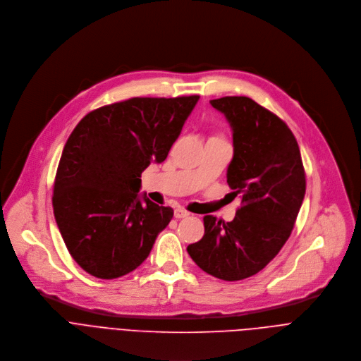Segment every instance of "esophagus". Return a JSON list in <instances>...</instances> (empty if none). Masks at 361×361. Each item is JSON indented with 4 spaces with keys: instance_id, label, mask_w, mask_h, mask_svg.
Returning a JSON list of instances; mask_svg holds the SVG:
<instances>
[{
    "instance_id": "obj_1",
    "label": "esophagus",
    "mask_w": 361,
    "mask_h": 361,
    "mask_svg": "<svg viewBox=\"0 0 361 361\" xmlns=\"http://www.w3.org/2000/svg\"><path fill=\"white\" fill-rule=\"evenodd\" d=\"M186 216H189V212L183 207H176L175 209V218L176 219H182V218H186Z\"/></svg>"
}]
</instances>
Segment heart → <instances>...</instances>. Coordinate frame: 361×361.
<instances>
[{"mask_svg": "<svg viewBox=\"0 0 361 361\" xmlns=\"http://www.w3.org/2000/svg\"><path fill=\"white\" fill-rule=\"evenodd\" d=\"M218 136H219V137H222V136H221V135H218Z\"/></svg>", "mask_w": 361, "mask_h": 361, "instance_id": "heart-1", "label": "heart"}]
</instances>
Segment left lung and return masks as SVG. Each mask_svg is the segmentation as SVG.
Wrapping results in <instances>:
<instances>
[{"instance_id":"1","label":"left lung","mask_w":361,"mask_h":361,"mask_svg":"<svg viewBox=\"0 0 361 361\" xmlns=\"http://www.w3.org/2000/svg\"><path fill=\"white\" fill-rule=\"evenodd\" d=\"M233 129L228 185L242 202L232 222L204 216L203 238L188 246L206 273L228 281L267 266L289 239L306 193V172L293 132L247 97L212 99Z\"/></svg>"}]
</instances>
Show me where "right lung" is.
<instances>
[{"instance_id": "obj_1", "label": "right lung", "mask_w": 361, "mask_h": 361, "mask_svg": "<svg viewBox=\"0 0 361 361\" xmlns=\"http://www.w3.org/2000/svg\"><path fill=\"white\" fill-rule=\"evenodd\" d=\"M199 95L129 98L87 114L68 137L54 179L52 207L78 266L116 279L149 256L173 209L137 197L140 173L166 159Z\"/></svg>"}]
</instances>
